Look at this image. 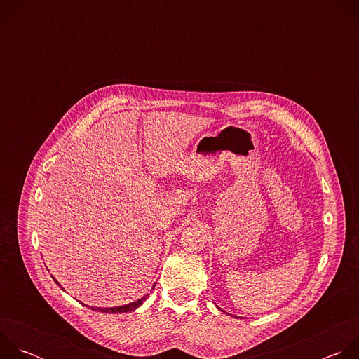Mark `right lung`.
I'll list each match as a JSON object with an SVG mask.
<instances>
[{"label":"right lung","instance_id":"obj_1","mask_svg":"<svg viewBox=\"0 0 359 359\" xmlns=\"http://www.w3.org/2000/svg\"><path fill=\"white\" fill-rule=\"evenodd\" d=\"M54 281L58 284V281L54 278ZM60 285V284H58ZM149 297V294H146V295H143L142 298H139L137 301H133V302H130V304H126V305H122V306H115V309H95V306H90L92 310H97V311H100V313H108V314H121V313H129V311H133V310H136L137 306H140L142 304H143V301ZM85 305V304H83ZM88 306V305H86Z\"/></svg>","mask_w":359,"mask_h":359}]
</instances>
